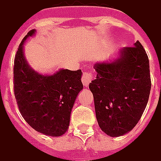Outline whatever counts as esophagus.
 Masks as SVG:
<instances>
[{
  "mask_svg": "<svg viewBox=\"0 0 161 161\" xmlns=\"http://www.w3.org/2000/svg\"><path fill=\"white\" fill-rule=\"evenodd\" d=\"M92 78H93V76H92L91 73L85 70V71L83 72L82 77H81V81H82L83 85H84L85 87H88V85H89V83L92 81Z\"/></svg>",
  "mask_w": 161,
  "mask_h": 161,
  "instance_id": "esophagus-1",
  "label": "esophagus"
}]
</instances>
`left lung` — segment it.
I'll list each match as a JSON object with an SVG mask.
<instances>
[{
    "label": "left lung",
    "mask_w": 161,
    "mask_h": 161,
    "mask_svg": "<svg viewBox=\"0 0 161 161\" xmlns=\"http://www.w3.org/2000/svg\"><path fill=\"white\" fill-rule=\"evenodd\" d=\"M97 78L89 83L98 125L110 136L132 130L148 103L152 82L149 58L138 41L125 47L113 62L96 63Z\"/></svg>",
    "instance_id": "obj_1"
}]
</instances>
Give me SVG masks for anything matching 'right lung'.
Masks as SVG:
<instances>
[{
    "label": "right lung",
    "instance_id": "obj_1",
    "mask_svg": "<svg viewBox=\"0 0 161 161\" xmlns=\"http://www.w3.org/2000/svg\"><path fill=\"white\" fill-rule=\"evenodd\" d=\"M34 32H28L15 56L14 94L21 115L33 129L60 136L67 131L73 103L83 88L81 70L62 69L52 75L33 71L24 57L23 44Z\"/></svg>",
    "mask_w": 161,
    "mask_h": 161
}]
</instances>
